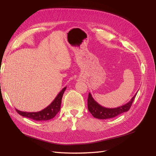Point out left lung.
<instances>
[{"label":"left lung","instance_id":"1","mask_svg":"<svg viewBox=\"0 0 156 156\" xmlns=\"http://www.w3.org/2000/svg\"><path fill=\"white\" fill-rule=\"evenodd\" d=\"M137 93L135 94L133 97H132L130 101L127 103L117 108H106L99 105L93 97H92L91 94L89 92L88 97V108L89 112H90L94 117L99 119H107L117 117L119 115L129 110L131 106L133 103L134 99L136 97Z\"/></svg>","mask_w":156,"mask_h":156}]
</instances>
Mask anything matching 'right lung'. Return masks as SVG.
Here are the masks:
<instances>
[{
    "label": "right lung",
    "mask_w": 156,
    "mask_h": 156,
    "mask_svg": "<svg viewBox=\"0 0 156 156\" xmlns=\"http://www.w3.org/2000/svg\"><path fill=\"white\" fill-rule=\"evenodd\" d=\"M66 89V87L59 92L51 103L47 107L38 112H23L16 109L18 113L24 117L31 119L35 121H48L54 118L60 110L62 98Z\"/></svg>",
    "instance_id": "obj_1"
}]
</instances>
